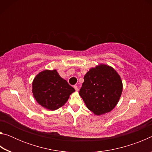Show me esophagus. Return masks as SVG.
<instances>
[{
    "instance_id": "obj_1",
    "label": "esophagus",
    "mask_w": 152,
    "mask_h": 152,
    "mask_svg": "<svg viewBox=\"0 0 152 152\" xmlns=\"http://www.w3.org/2000/svg\"><path fill=\"white\" fill-rule=\"evenodd\" d=\"M74 88H75L76 91H79V88H78V87L77 86H74Z\"/></svg>"
}]
</instances>
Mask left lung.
<instances>
[{
	"instance_id": "8db88e82",
	"label": "left lung",
	"mask_w": 152,
	"mask_h": 152,
	"mask_svg": "<svg viewBox=\"0 0 152 152\" xmlns=\"http://www.w3.org/2000/svg\"><path fill=\"white\" fill-rule=\"evenodd\" d=\"M84 80L79 94L86 107L96 115L111 111L123 91V82L117 71L111 66L99 64L87 72Z\"/></svg>"
}]
</instances>
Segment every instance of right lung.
<instances>
[{
	"instance_id": "obj_1",
	"label": "right lung",
	"mask_w": 152,
	"mask_h": 152,
	"mask_svg": "<svg viewBox=\"0 0 152 152\" xmlns=\"http://www.w3.org/2000/svg\"><path fill=\"white\" fill-rule=\"evenodd\" d=\"M75 90L56 70H45L35 76L32 92L35 101L45 109L55 110L65 104Z\"/></svg>"
}]
</instances>
